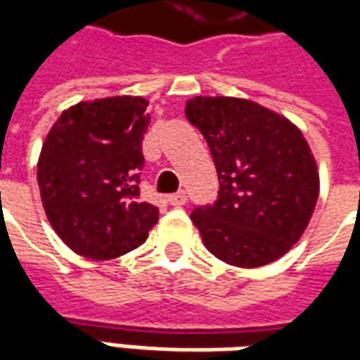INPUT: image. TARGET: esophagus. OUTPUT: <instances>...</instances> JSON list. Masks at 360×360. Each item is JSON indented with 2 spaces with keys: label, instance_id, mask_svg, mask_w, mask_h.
<instances>
[{
  "label": "esophagus",
  "instance_id": "1",
  "mask_svg": "<svg viewBox=\"0 0 360 360\" xmlns=\"http://www.w3.org/2000/svg\"><path fill=\"white\" fill-rule=\"evenodd\" d=\"M167 200H169L172 206H183V204L187 202V193L185 191H177V193L167 196Z\"/></svg>",
  "mask_w": 360,
  "mask_h": 360
}]
</instances>
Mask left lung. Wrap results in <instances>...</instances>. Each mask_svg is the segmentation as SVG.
Instances as JSON below:
<instances>
[{
	"label": "left lung",
	"mask_w": 360,
	"mask_h": 360,
	"mask_svg": "<svg viewBox=\"0 0 360 360\" xmlns=\"http://www.w3.org/2000/svg\"><path fill=\"white\" fill-rule=\"evenodd\" d=\"M185 115L202 133L218 198L191 219L206 249L231 266L270 264L299 241L318 198L316 162L302 133L239 98H193Z\"/></svg>",
	"instance_id": "1"
}]
</instances>
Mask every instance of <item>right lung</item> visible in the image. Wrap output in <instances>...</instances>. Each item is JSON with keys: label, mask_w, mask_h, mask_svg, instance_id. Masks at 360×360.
<instances>
[{"label": "right lung", "mask_w": 360, "mask_h": 360, "mask_svg": "<svg viewBox=\"0 0 360 360\" xmlns=\"http://www.w3.org/2000/svg\"><path fill=\"white\" fill-rule=\"evenodd\" d=\"M148 102L113 96L61 113L38 160L44 210L77 255L110 260L136 249L156 226L158 208L141 198L142 141Z\"/></svg>", "instance_id": "add662e5"}]
</instances>
